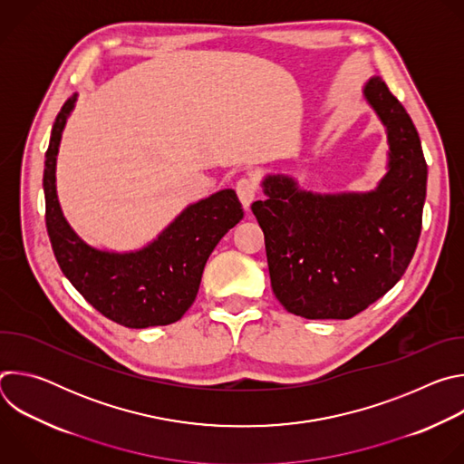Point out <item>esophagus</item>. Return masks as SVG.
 <instances>
[{
  "label": "esophagus",
  "mask_w": 464,
  "mask_h": 464,
  "mask_svg": "<svg viewBox=\"0 0 464 464\" xmlns=\"http://www.w3.org/2000/svg\"><path fill=\"white\" fill-rule=\"evenodd\" d=\"M256 190H258V187H256V181L253 178H240L237 181V194L240 198L244 209H249L251 202L255 200V196H256Z\"/></svg>",
  "instance_id": "1"
}]
</instances>
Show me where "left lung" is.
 <instances>
[{
    "mask_svg": "<svg viewBox=\"0 0 464 464\" xmlns=\"http://www.w3.org/2000/svg\"><path fill=\"white\" fill-rule=\"evenodd\" d=\"M363 97L387 134V172L369 192L321 194L292 176L262 179L251 211L279 303L306 319H349L401 281L422 227L428 165L419 131L380 77Z\"/></svg>",
    "mask_w": 464,
    "mask_h": 464,
    "instance_id": "left-lung-1",
    "label": "left lung"
}]
</instances>
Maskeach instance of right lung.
I'll use <instances>...</instances> for the list:
<instances>
[{
    "instance_id": "1",
    "label": "right lung",
    "mask_w": 464,
    "mask_h": 464,
    "mask_svg": "<svg viewBox=\"0 0 464 464\" xmlns=\"http://www.w3.org/2000/svg\"><path fill=\"white\" fill-rule=\"evenodd\" d=\"M77 93L63 102L45 152V226L62 274L102 315L128 326L170 324L190 308L206 262L244 211L233 188L187 206L152 242L136 251H106L84 242L65 220L56 194V156Z\"/></svg>"
}]
</instances>
